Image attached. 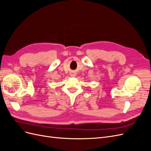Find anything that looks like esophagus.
<instances>
[{"mask_svg": "<svg viewBox=\"0 0 151 151\" xmlns=\"http://www.w3.org/2000/svg\"><path fill=\"white\" fill-rule=\"evenodd\" d=\"M70 76L71 77H75L76 76V74H75V73H71V74H70Z\"/></svg>", "mask_w": 151, "mask_h": 151, "instance_id": "34e87169", "label": "esophagus"}]
</instances>
